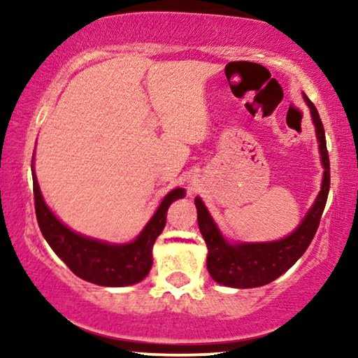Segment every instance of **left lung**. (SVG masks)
<instances>
[{"mask_svg":"<svg viewBox=\"0 0 358 358\" xmlns=\"http://www.w3.org/2000/svg\"><path fill=\"white\" fill-rule=\"evenodd\" d=\"M305 101L311 110L313 122L316 127V135L320 140V151L322 166H324V178H322L321 192L317 195L315 205L303 220L300 227L290 236L273 243L257 244H229L220 234L215 227L212 217L199 197L195 199L197 207V222L200 233L207 243L208 256L207 268L215 282L234 288H254L266 285L287 272L298 259H300L310 246L320 227L321 215L324 212L327 194L331 185L329 173V155L326 148L324 127L317 114L315 104L305 96Z\"/></svg>","mask_w":358,"mask_h":358,"instance_id":"left-lung-1","label":"left lung"}]
</instances>
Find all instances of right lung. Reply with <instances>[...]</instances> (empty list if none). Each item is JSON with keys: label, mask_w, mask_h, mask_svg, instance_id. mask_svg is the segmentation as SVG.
<instances>
[{"label": "right lung", "mask_w": 358, "mask_h": 358, "mask_svg": "<svg viewBox=\"0 0 358 358\" xmlns=\"http://www.w3.org/2000/svg\"><path fill=\"white\" fill-rule=\"evenodd\" d=\"M34 179V203L38 228L58 257L83 280L102 287H125L148 275L153 264V244L166 227V213L176 199L184 197L182 189H174L166 195L155 217L134 243L107 244L73 233L58 222L43 202L36 174Z\"/></svg>", "instance_id": "add662e5"}]
</instances>
